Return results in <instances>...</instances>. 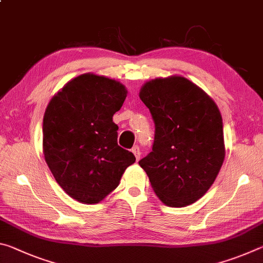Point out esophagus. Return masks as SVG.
Here are the masks:
<instances>
[{
  "mask_svg": "<svg viewBox=\"0 0 263 263\" xmlns=\"http://www.w3.org/2000/svg\"><path fill=\"white\" fill-rule=\"evenodd\" d=\"M132 153L133 154H135V157H136V159H137V161H138V160H139L140 159V149H139V146H138V145H136V146H133V147H132Z\"/></svg>",
  "mask_w": 263,
  "mask_h": 263,
  "instance_id": "1",
  "label": "esophagus"
}]
</instances>
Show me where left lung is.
<instances>
[{
	"label": "left lung",
	"instance_id": "8db88e82",
	"mask_svg": "<svg viewBox=\"0 0 263 263\" xmlns=\"http://www.w3.org/2000/svg\"><path fill=\"white\" fill-rule=\"evenodd\" d=\"M155 124L152 152L139 164L160 201L181 208L210 189L225 158L219 109L183 77L155 79L139 92Z\"/></svg>",
	"mask_w": 263,
	"mask_h": 263
}]
</instances>
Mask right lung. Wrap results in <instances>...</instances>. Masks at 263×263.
Returning a JSON list of instances; mask_svg holds the SVG:
<instances>
[{
    "label": "right lung",
    "mask_w": 263,
    "mask_h": 263,
    "mask_svg": "<svg viewBox=\"0 0 263 263\" xmlns=\"http://www.w3.org/2000/svg\"><path fill=\"white\" fill-rule=\"evenodd\" d=\"M126 94L121 82L87 73L66 83L47 105L44 157L58 184L78 202H101L136 161L132 152L118 146L112 122Z\"/></svg>",
    "instance_id": "obj_1"
}]
</instances>
